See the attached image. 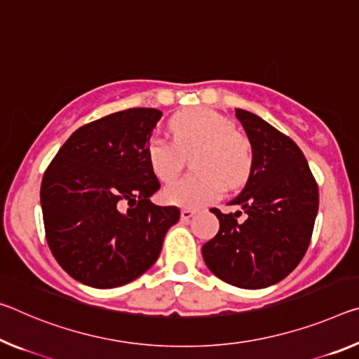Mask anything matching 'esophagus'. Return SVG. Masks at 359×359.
I'll return each mask as SVG.
<instances>
[{
    "mask_svg": "<svg viewBox=\"0 0 359 359\" xmlns=\"http://www.w3.org/2000/svg\"><path fill=\"white\" fill-rule=\"evenodd\" d=\"M195 214H196V210H193V209H182L180 210V219L184 222H189Z\"/></svg>",
    "mask_w": 359,
    "mask_h": 359,
    "instance_id": "34e87169",
    "label": "esophagus"
}]
</instances>
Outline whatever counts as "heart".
<instances>
[{"label": "heart", "instance_id": "heart-1", "mask_svg": "<svg viewBox=\"0 0 359 359\" xmlns=\"http://www.w3.org/2000/svg\"><path fill=\"white\" fill-rule=\"evenodd\" d=\"M174 142L151 137L145 153L159 180L169 182L180 172L182 151L198 149L193 166L200 174L169 184L163 190L164 201L185 209H198L224 195L226 185L238 189L246 184L252 170V149L235 123L206 107L190 108L169 121Z\"/></svg>", "mask_w": 359, "mask_h": 359}]
</instances>
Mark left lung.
<instances>
[{
  "label": "left lung",
  "instance_id": "obj_1",
  "mask_svg": "<svg viewBox=\"0 0 359 359\" xmlns=\"http://www.w3.org/2000/svg\"><path fill=\"white\" fill-rule=\"evenodd\" d=\"M252 147V170L229 204L241 210L217 215L220 229L203 246L208 269L231 286L262 289L284 280L309 249L318 214V185L302 150L251 111L235 108Z\"/></svg>",
  "mask_w": 359,
  "mask_h": 359
}]
</instances>
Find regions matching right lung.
I'll return each mask as SVG.
<instances>
[{
    "mask_svg": "<svg viewBox=\"0 0 359 359\" xmlns=\"http://www.w3.org/2000/svg\"><path fill=\"white\" fill-rule=\"evenodd\" d=\"M163 113L129 108L84 124L50 161L41 182L49 249L73 280L124 286L155 264L175 206L150 201L159 182L145 147ZM128 202L126 213L121 203Z\"/></svg>",
    "mask_w": 359,
    "mask_h": 359,
    "instance_id": "add662e5",
    "label": "right lung"
}]
</instances>
